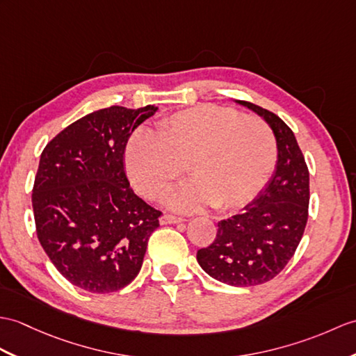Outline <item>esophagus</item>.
Returning <instances> with one entry per match:
<instances>
[{
  "label": "esophagus",
  "instance_id": "obj_1",
  "mask_svg": "<svg viewBox=\"0 0 356 356\" xmlns=\"http://www.w3.org/2000/svg\"><path fill=\"white\" fill-rule=\"evenodd\" d=\"M185 218H180V217H175V216H168V213H165L159 218L161 225H180V222H184Z\"/></svg>",
  "mask_w": 356,
  "mask_h": 356
}]
</instances>
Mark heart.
Wrapping results in <instances>:
<instances>
[{
  "mask_svg": "<svg viewBox=\"0 0 356 356\" xmlns=\"http://www.w3.org/2000/svg\"><path fill=\"white\" fill-rule=\"evenodd\" d=\"M275 159V136L266 121L217 104L170 115L158 135L139 127L124 148L131 185L150 200L167 194L186 167L193 180L167 200L180 212L209 203L218 211L245 206L266 185Z\"/></svg>",
  "mask_w": 356,
  "mask_h": 356,
  "instance_id": "b5f03b06",
  "label": "heart"
}]
</instances>
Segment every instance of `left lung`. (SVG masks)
Instances as JSON below:
<instances>
[{
	"label": "left lung",
	"instance_id": "1",
	"mask_svg": "<svg viewBox=\"0 0 356 356\" xmlns=\"http://www.w3.org/2000/svg\"><path fill=\"white\" fill-rule=\"evenodd\" d=\"M271 127L277 145L276 168L267 185L241 213L221 220L197 262L213 279L232 286H254L276 277L293 258L308 221L309 172L293 130L277 115L235 100Z\"/></svg>",
	"mask_w": 356,
	"mask_h": 356
}]
</instances>
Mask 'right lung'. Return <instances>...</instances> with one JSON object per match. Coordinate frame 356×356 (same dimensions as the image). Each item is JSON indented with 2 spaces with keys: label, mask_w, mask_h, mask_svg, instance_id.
<instances>
[{
  "label": "right lung",
  "mask_w": 356,
  "mask_h": 356,
  "mask_svg": "<svg viewBox=\"0 0 356 356\" xmlns=\"http://www.w3.org/2000/svg\"><path fill=\"white\" fill-rule=\"evenodd\" d=\"M158 109L94 111L63 129L40 154L31 194L36 234L54 267L81 290L118 291L143 267L161 212L130 188L124 148Z\"/></svg>",
  "instance_id": "add662e5"
}]
</instances>
